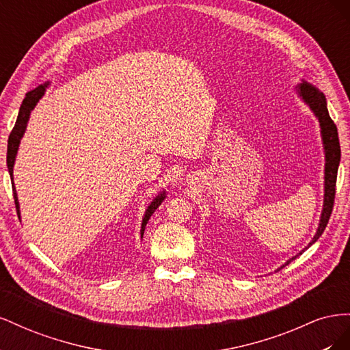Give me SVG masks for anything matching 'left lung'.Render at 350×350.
Listing matches in <instances>:
<instances>
[{"mask_svg": "<svg viewBox=\"0 0 350 350\" xmlns=\"http://www.w3.org/2000/svg\"><path fill=\"white\" fill-rule=\"evenodd\" d=\"M296 94L301 98V100L311 109V112L315 115V118L320 122V133H321V140H323V149H324V201H323V210L319 221V228L314 238L310 241L308 245H306L302 251H299L296 256L289 258L284 264L278 269H283L288 266L291 261H293L296 257L301 256V254L308 250L314 242H317L328 224V219H330L333 203H334V193H336V179H337V169L338 163H340V143H338V134H337V126L332 121L330 113L327 109V99L324 93L312 86L311 83L302 80L301 84L295 88Z\"/></svg>", "mask_w": 350, "mask_h": 350, "instance_id": "left-lung-1", "label": "left lung"}]
</instances>
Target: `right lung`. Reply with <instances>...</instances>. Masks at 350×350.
<instances>
[{"instance_id": "add662e5", "label": "right lung", "mask_w": 350, "mask_h": 350, "mask_svg": "<svg viewBox=\"0 0 350 350\" xmlns=\"http://www.w3.org/2000/svg\"><path fill=\"white\" fill-rule=\"evenodd\" d=\"M49 81H46L45 84H40V86H38L36 89L30 90L26 98L22 103V107H20L18 109V115H17V121L14 124V129L12 131V134H10L8 137V146H7V167H8V174H10V178H12V185H13V194H14V203H16V208H17V215H18V219H20V204H18V198H17V193H16V187H14V178H13V169H14V163H16V156H17V152H18V146H20V142H22L23 135H25V131H26V126H27V122H29V118H30V113L31 111L35 109V107L38 105V102L42 99V96H44L45 92H46V88L49 86ZM166 198V191L163 189V191L159 193L153 200L152 203L147 206L146 211H144V216H143V220H142V229H140V237L143 238L144 235V229H146V225L147 221H149L150 216L154 213V210L162 204V201Z\"/></svg>"}]
</instances>
